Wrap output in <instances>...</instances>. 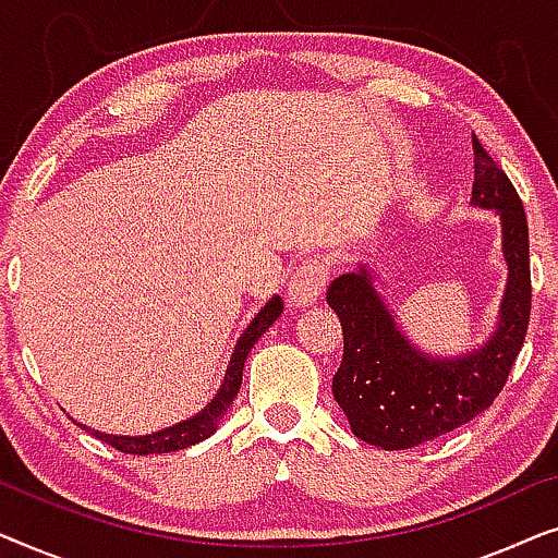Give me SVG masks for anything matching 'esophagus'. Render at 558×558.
<instances>
[{"label": "esophagus", "mask_w": 558, "mask_h": 558, "mask_svg": "<svg viewBox=\"0 0 558 558\" xmlns=\"http://www.w3.org/2000/svg\"><path fill=\"white\" fill-rule=\"evenodd\" d=\"M327 277H330V266L323 258H307L296 266L287 287L289 307H307V304H315L319 296H323V289L327 284Z\"/></svg>", "instance_id": "34e87169"}]
</instances>
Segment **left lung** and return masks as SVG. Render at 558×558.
<instances>
[{
  "label": "left lung",
  "instance_id": "left-lung-1",
  "mask_svg": "<svg viewBox=\"0 0 558 558\" xmlns=\"http://www.w3.org/2000/svg\"><path fill=\"white\" fill-rule=\"evenodd\" d=\"M470 203L500 218L508 269L495 330L483 345L460 355L424 353L380 294V277L365 264L327 289V304L342 327L332 396L355 437L373 447L411 449L468 424L502 391L521 353L531 315L529 223L515 187L477 140Z\"/></svg>",
  "mask_w": 558,
  "mask_h": 558
}]
</instances>
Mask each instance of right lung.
<instances>
[{
	"instance_id": "right-lung-1",
	"label": "right lung",
	"mask_w": 558,
	"mask_h": 558,
	"mask_svg": "<svg viewBox=\"0 0 558 558\" xmlns=\"http://www.w3.org/2000/svg\"><path fill=\"white\" fill-rule=\"evenodd\" d=\"M281 310H284V304H281V296L274 294L271 300L256 312L246 330L241 332V338L235 340V348L231 353V361H228V365H226L223 384H220L218 393L213 396V399L205 403V407L197 411L195 416L182 418V422L172 424V426H165V429H159V432L136 434V437H132V434H106V432H98V429H88L86 424H78V426H83V429L94 434L96 439H101V441H106V445H111L113 449H119V452H126V454L178 452V449H187V447L197 445V441L208 439L210 434L218 429V424L223 422L226 411L231 409L235 396H239L241 378H243V365H246V355L251 353V348L256 345L258 338H262V335L269 330L274 323H277Z\"/></svg>"
}]
</instances>
